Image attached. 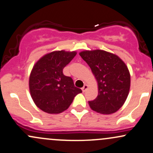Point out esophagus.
Here are the masks:
<instances>
[{"mask_svg": "<svg viewBox=\"0 0 153 153\" xmlns=\"http://www.w3.org/2000/svg\"><path fill=\"white\" fill-rule=\"evenodd\" d=\"M87 88H88V86H87V85H84V87H82V92H85V91L87 90Z\"/></svg>", "mask_w": 153, "mask_h": 153, "instance_id": "obj_1", "label": "esophagus"}]
</instances>
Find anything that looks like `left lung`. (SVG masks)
<instances>
[{
  "instance_id": "1",
  "label": "left lung",
  "mask_w": 153,
  "mask_h": 153,
  "mask_svg": "<svg viewBox=\"0 0 153 153\" xmlns=\"http://www.w3.org/2000/svg\"><path fill=\"white\" fill-rule=\"evenodd\" d=\"M80 56L89 65L98 85V95L89 101L92 110L101 114L116 112L127 98L130 89V74L116 55L102 50L85 51Z\"/></svg>"
}]
</instances>
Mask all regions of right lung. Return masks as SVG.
Returning a JSON list of instances; mask_svg holds the SVG:
<instances>
[{
  "label": "right lung",
  "instance_id": "1",
  "mask_svg": "<svg viewBox=\"0 0 153 153\" xmlns=\"http://www.w3.org/2000/svg\"><path fill=\"white\" fill-rule=\"evenodd\" d=\"M76 55L75 51H53L42 56L31 71L29 86L36 105L48 114H60L66 111L81 89L74 85L63 69Z\"/></svg>",
  "mask_w": 153,
  "mask_h": 153
}]
</instances>
